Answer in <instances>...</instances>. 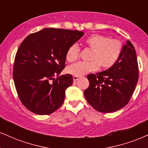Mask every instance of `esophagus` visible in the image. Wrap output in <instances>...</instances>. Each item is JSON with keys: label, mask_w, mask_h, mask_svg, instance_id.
Masks as SVG:
<instances>
[{"label": "esophagus", "mask_w": 148, "mask_h": 148, "mask_svg": "<svg viewBox=\"0 0 148 148\" xmlns=\"http://www.w3.org/2000/svg\"><path fill=\"white\" fill-rule=\"evenodd\" d=\"M73 79H74V81H76L78 79H79V76H74V77H73Z\"/></svg>", "instance_id": "esophagus-1"}]
</instances>
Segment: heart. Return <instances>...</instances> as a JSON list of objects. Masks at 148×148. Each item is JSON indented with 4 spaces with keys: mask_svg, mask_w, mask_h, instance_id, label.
Segmentation results:
<instances>
[{
    "mask_svg": "<svg viewBox=\"0 0 148 148\" xmlns=\"http://www.w3.org/2000/svg\"><path fill=\"white\" fill-rule=\"evenodd\" d=\"M84 45L92 51L88 62H79L67 67V72L72 75L81 76L89 72H94L99 67L109 69L116 63L122 51V43L119 39L99 34H92L85 40ZM80 48L76 44L69 46L65 54L69 63L79 59Z\"/></svg>",
    "mask_w": 148,
    "mask_h": 148,
    "instance_id": "obj_1",
    "label": "heart"
}]
</instances>
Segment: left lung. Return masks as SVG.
Wrapping results in <instances>:
<instances>
[{
	"label": "left lung",
	"instance_id": "obj_1",
	"mask_svg": "<svg viewBox=\"0 0 148 148\" xmlns=\"http://www.w3.org/2000/svg\"><path fill=\"white\" fill-rule=\"evenodd\" d=\"M90 85L85 99L97 111L114 112L129 103L138 79V65L134 47L127 40L121 56L112 67L87 76Z\"/></svg>",
	"mask_w": 148,
	"mask_h": 148
}]
</instances>
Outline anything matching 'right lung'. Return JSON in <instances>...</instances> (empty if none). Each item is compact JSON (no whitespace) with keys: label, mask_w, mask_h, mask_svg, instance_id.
<instances>
[{"label":"right lung","mask_w":148,"mask_h":148,"mask_svg":"<svg viewBox=\"0 0 148 148\" xmlns=\"http://www.w3.org/2000/svg\"><path fill=\"white\" fill-rule=\"evenodd\" d=\"M83 34L77 30L45 28L21 42L14 60L13 79L19 99L27 109L47 115L62 106L73 76L67 74L53 77L65 68L67 49Z\"/></svg>","instance_id":"obj_1"}]
</instances>
